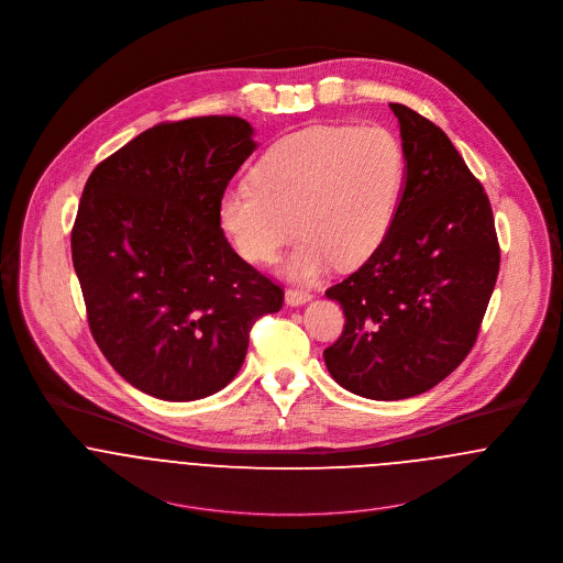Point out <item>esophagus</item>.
<instances>
[{
  "label": "esophagus",
  "instance_id": "esophagus-1",
  "mask_svg": "<svg viewBox=\"0 0 563 563\" xmlns=\"http://www.w3.org/2000/svg\"><path fill=\"white\" fill-rule=\"evenodd\" d=\"M308 301H312V295L308 290H295V288L286 290V303L288 306L297 308V306H306Z\"/></svg>",
  "mask_w": 563,
  "mask_h": 563
}]
</instances>
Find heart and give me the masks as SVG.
Here are the masks:
<instances>
[{"instance_id": "1", "label": "heart", "mask_w": 563, "mask_h": 563, "mask_svg": "<svg viewBox=\"0 0 563 563\" xmlns=\"http://www.w3.org/2000/svg\"><path fill=\"white\" fill-rule=\"evenodd\" d=\"M405 154L384 125H317L275 143L251 168V185L228 188L219 223L242 260L271 264L303 239L286 275L312 282L331 262L353 268L386 239L401 197Z\"/></svg>"}]
</instances>
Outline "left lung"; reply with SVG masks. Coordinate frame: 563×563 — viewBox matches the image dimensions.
Returning a JSON list of instances; mask_svg holds the SVG:
<instances>
[{
    "instance_id": "obj_1",
    "label": "left lung",
    "mask_w": 563,
    "mask_h": 563,
    "mask_svg": "<svg viewBox=\"0 0 563 563\" xmlns=\"http://www.w3.org/2000/svg\"><path fill=\"white\" fill-rule=\"evenodd\" d=\"M405 186L379 249L324 295L344 312L329 375L373 401L422 395L471 353L500 249L489 199L449 136L402 103Z\"/></svg>"
}]
</instances>
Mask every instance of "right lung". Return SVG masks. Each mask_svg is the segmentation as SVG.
<instances>
[{
	"mask_svg": "<svg viewBox=\"0 0 563 563\" xmlns=\"http://www.w3.org/2000/svg\"><path fill=\"white\" fill-rule=\"evenodd\" d=\"M241 117L161 123L90 173L71 232L92 338L162 401H197L241 371L251 324L284 290L232 249L219 199L255 152Z\"/></svg>",
	"mask_w": 563,
	"mask_h": 563,
	"instance_id": "1",
	"label": "right lung"
}]
</instances>
